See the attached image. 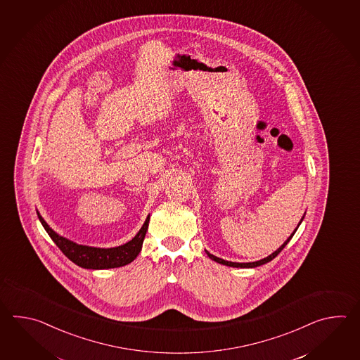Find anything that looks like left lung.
<instances>
[{
  "label": "left lung",
  "instance_id": "8db88e82",
  "mask_svg": "<svg viewBox=\"0 0 360 360\" xmlns=\"http://www.w3.org/2000/svg\"><path fill=\"white\" fill-rule=\"evenodd\" d=\"M302 219H304V217H302ZM302 219H301V221H302ZM300 224H301V222H300ZM296 230L292 233L291 236H290V238H288V239L284 242L283 245H281V247L276 250V252L271 253L270 256H268V257H265V259H262V260L260 261H255V262H231V261H225L222 260V259H219V257H216V256L211 255L210 252H207V251L206 252L207 255H208V257H210L211 260L216 261V262L222 264V265H226V266H233V268H256V266L264 265V264H266V262H269V261H271L273 259H274V257H276V256L281 253V251L283 250L284 247L287 245V243L291 240V238L293 237V234L296 233Z\"/></svg>",
  "mask_w": 360,
  "mask_h": 360
}]
</instances>
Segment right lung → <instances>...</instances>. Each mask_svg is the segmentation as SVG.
<instances>
[{"label": "right lung", "instance_id": "obj_1", "mask_svg": "<svg viewBox=\"0 0 360 360\" xmlns=\"http://www.w3.org/2000/svg\"><path fill=\"white\" fill-rule=\"evenodd\" d=\"M39 214V221L44 225L49 236L69 260L81 268L95 269V270L120 268L135 260L141 250L148 225H149V217H146V222L141 226V229L139 230L138 234L126 245H118L115 248H96V247H89V245H77L67 238L60 237L47 225L46 221L41 217V214Z\"/></svg>", "mask_w": 360, "mask_h": 360}]
</instances>
